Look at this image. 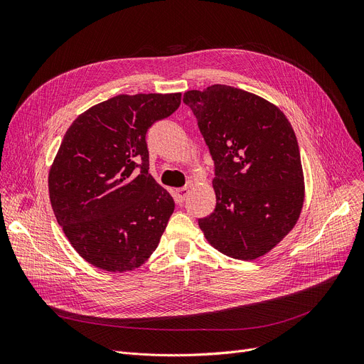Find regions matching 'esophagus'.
I'll return each instance as SVG.
<instances>
[{
  "instance_id": "esophagus-1",
  "label": "esophagus",
  "mask_w": 364,
  "mask_h": 364,
  "mask_svg": "<svg viewBox=\"0 0 364 364\" xmlns=\"http://www.w3.org/2000/svg\"><path fill=\"white\" fill-rule=\"evenodd\" d=\"M187 195H188V187L177 188V190H176V200H177V203H183Z\"/></svg>"
}]
</instances>
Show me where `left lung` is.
I'll return each mask as SVG.
<instances>
[{
    "label": "left lung",
    "mask_w": 364,
    "mask_h": 364,
    "mask_svg": "<svg viewBox=\"0 0 364 364\" xmlns=\"http://www.w3.org/2000/svg\"><path fill=\"white\" fill-rule=\"evenodd\" d=\"M209 147L214 213L199 218L206 240L236 259L262 257L296 224L304 174L294 128L259 95L215 84L184 92Z\"/></svg>",
    "instance_id": "obj_1"
}]
</instances>
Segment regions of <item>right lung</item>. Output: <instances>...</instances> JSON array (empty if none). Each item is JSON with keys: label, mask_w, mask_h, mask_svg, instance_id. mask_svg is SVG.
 Masks as SVG:
<instances>
[{"label": "right lung", "mask_w": 364, "mask_h": 364, "mask_svg": "<svg viewBox=\"0 0 364 364\" xmlns=\"http://www.w3.org/2000/svg\"><path fill=\"white\" fill-rule=\"evenodd\" d=\"M181 92L121 94L81 113L48 174L57 223L85 261L124 273L156 250L174 199L149 174L147 129L168 118Z\"/></svg>", "instance_id": "right-lung-1"}]
</instances>
